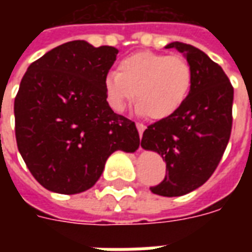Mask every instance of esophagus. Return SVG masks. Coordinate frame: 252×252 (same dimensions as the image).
<instances>
[{
	"mask_svg": "<svg viewBox=\"0 0 252 252\" xmlns=\"http://www.w3.org/2000/svg\"><path fill=\"white\" fill-rule=\"evenodd\" d=\"M136 128H137V131H139V135H140V137H142L143 132H144V129H146V126L142 124V123H136Z\"/></svg>",
	"mask_w": 252,
	"mask_h": 252,
	"instance_id": "obj_1",
	"label": "esophagus"
}]
</instances>
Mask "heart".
Returning a JSON list of instances; mask_svg holds the SVG:
<instances>
[{
  "label": "heart",
  "mask_w": 252,
  "mask_h": 252,
  "mask_svg": "<svg viewBox=\"0 0 252 252\" xmlns=\"http://www.w3.org/2000/svg\"><path fill=\"white\" fill-rule=\"evenodd\" d=\"M193 74L184 58L142 51L126 57L117 71L105 77V93L112 108L126 109L136 95L139 115L163 120L185 104Z\"/></svg>",
  "instance_id": "1"
}]
</instances>
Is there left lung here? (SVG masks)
Here are the masks:
<instances>
[{
    "mask_svg": "<svg viewBox=\"0 0 252 252\" xmlns=\"http://www.w3.org/2000/svg\"><path fill=\"white\" fill-rule=\"evenodd\" d=\"M166 48L184 54L193 74L185 104L167 119L150 126L142 147L159 154L167 175L154 194L178 197L204 185L227 148L232 128L233 88L217 63L194 46L173 41Z\"/></svg>",
    "mask_w": 252,
    "mask_h": 252,
    "instance_id": "8db88e82",
    "label": "left lung"
}]
</instances>
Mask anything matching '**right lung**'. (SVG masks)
Listing matches in <instances>:
<instances>
[{
  "label": "right lung",
  "instance_id": "add662e5",
  "mask_svg": "<svg viewBox=\"0 0 252 252\" xmlns=\"http://www.w3.org/2000/svg\"><path fill=\"white\" fill-rule=\"evenodd\" d=\"M119 50L74 40L28 67L14 99L17 147L47 190L77 194L99 180L105 162L140 146L135 123L106 101L105 77Z\"/></svg>",
  "mask_w": 252,
  "mask_h": 252
}]
</instances>
